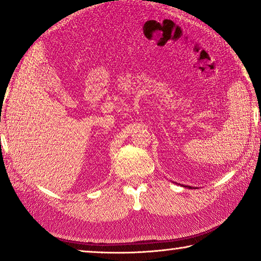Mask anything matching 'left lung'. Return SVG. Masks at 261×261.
Wrapping results in <instances>:
<instances>
[{
	"mask_svg": "<svg viewBox=\"0 0 261 261\" xmlns=\"http://www.w3.org/2000/svg\"><path fill=\"white\" fill-rule=\"evenodd\" d=\"M188 188H190V187H188Z\"/></svg>",
	"mask_w": 261,
	"mask_h": 261,
	"instance_id": "1",
	"label": "left lung"
}]
</instances>
